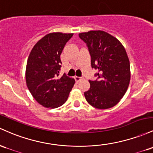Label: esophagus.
Here are the masks:
<instances>
[{"label": "esophagus", "mask_w": 153, "mask_h": 153, "mask_svg": "<svg viewBox=\"0 0 153 153\" xmlns=\"http://www.w3.org/2000/svg\"><path fill=\"white\" fill-rule=\"evenodd\" d=\"M75 80H76V82H79V81H80V80H82L83 79V78H82V77H78V76H75Z\"/></svg>", "instance_id": "esophagus-1"}]
</instances>
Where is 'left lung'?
I'll return each instance as SVG.
<instances>
[{
  "label": "left lung",
  "mask_w": 153,
  "mask_h": 153,
  "mask_svg": "<svg viewBox=\"0 0 153 153\" xmlns=\"http://www.w3.org/2000/svg\"><path fill=\"white\" fill-rule=\"evenodd\" d=\"M79 37L89 50L91 67L99 71L98 80H89L85 100L95 108H111L123 98L130 83V62L125 48L115 37L102 30L80 33Z\"/></svg>",
  "instance_id": "1"
}]
</instances>
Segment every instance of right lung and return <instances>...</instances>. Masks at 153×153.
Listing matches in <instances>:
<instances>
[{
	"mask_svg": "<svg viewBox=\"0 0 153 153\" xmlns=\"http://www.w3.org/2000/svg\"><path fill=\"white\" fill-rule=\"evenodd\" d=\"M73 33H51L39 40L32 48L27 62L25 78L32 96L40 105L56 108L65 103L75 80L64 74L61 55Z\"/></svg>",
	"mask_w": 153,
	"mask_h": 153,
	"instance_id": "add662e5",
	"label": "right lung"
}]
</instances>
